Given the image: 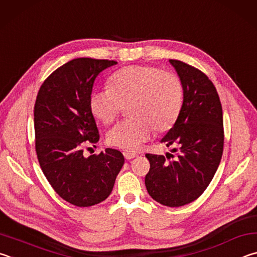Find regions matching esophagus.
Returning a JSON list of instances; mask_svg holds the SVG:
<instances>
[{
    "label": "esophagus",
    "instance_id": "1",
    "mask_svg": "<svg viewBox=\"0 0 257 257\" xmlns=\"http://www.w3.org/2000/svg\"><path fill=\"white\" fill-rule=\"evenodd\" d=\"M123 155L125 157V159H127V160H131L133 158H136V157L138 156L137 154H134V152H128V151H124Z\"/></svg>",
    "mask_w": 257,
    "mask_h": 257
}]
</instances>
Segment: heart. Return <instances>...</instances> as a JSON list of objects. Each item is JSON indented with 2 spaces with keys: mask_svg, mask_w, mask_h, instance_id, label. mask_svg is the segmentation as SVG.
<instances>
[{
  "mask_svg": "<svg viewBox=\"0 0 257 257\" xmlns=\"http://www.w3.org/2000/svg\"><path fill=\"white\" fill-rule=\"evenodd\" d=\"M109 88L94 89L89 96L90 110L98 120L109 124L127 105L131 119L117 123L107 132L108 145L137 151L154 133L175 124L183 105V87L177 75L155 66L130 65L114 72Z\"/></svg>",
  "mask_w": 257,
  "mask_h": 257,
  "instance_id": "b5f03b06",
  "label": "heart"
}]
</instances>
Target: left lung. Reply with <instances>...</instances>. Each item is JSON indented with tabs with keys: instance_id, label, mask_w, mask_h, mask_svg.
<instances>
[{
	"instance_id": "obj_1",
	"label": "left lung",
	"mask_w": 257,
	"mask_h": 257,
	"mask_svg": "<svg viewBox=\"0 0 257 257\" xmlns=\"http://www.w3.org/2000/svg\"><path fill=\"white\" fill-rule=\"evenodd\" d=\"M169 62L184 97L181 112L161 142L176 155H146L150 163L146 187L155 201L177 208L195 201L212 181L223 151V117L212 81L194 66Z\"/></svg>"
}]
</instances>
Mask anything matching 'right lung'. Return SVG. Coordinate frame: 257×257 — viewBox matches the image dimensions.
Listing matches in <instances>:
<instances>
[{
	"label": "right lung",
	"mask_w": 257,
	"mask_h": 257,
	"mask_svg": "<svg viewBox=\"0 0 257 257\" xmlns=\"http://www.w3.org/2000/svg\"><path fill=\"white\" fill-rule=\"evenodd\" d=\"M115 61L74 58L58 67L40 87L34 108L36 152L45 177L63 200L91 206L106 200L124 165L121 152L107 148L85 158L99 132L90 110L94 79Z\"/></svg>",
	"instance_id": "1"
}]
</instances>
